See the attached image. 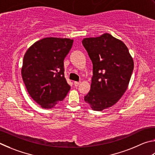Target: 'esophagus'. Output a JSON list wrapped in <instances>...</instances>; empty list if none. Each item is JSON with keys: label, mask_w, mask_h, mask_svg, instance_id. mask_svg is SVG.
Here are the masks:
<instances>
[{"label": "esophagus", "mask_w": 155, "mask_h": 155, "mask_svg": "<svg viewBox=\"0 0 155 155\" xmlns=\"http://www.w3.org/2000/svg\"><path fill=\"white\" fill-rule=\"evenodd\" d=\"M80 84V82H74L75 86H78Z\"/></svg>", "instance_id": "esophagus-1"}]
</instances>
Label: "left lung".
Masks as SVG:
<instances>
[{"instance_id":"8db88e82","label":"left lung","mask_w":155,"mask_h":155,"mask_svg":"<svg viewBox=\"0 0 155 155\" xmlns=\"http://www.w3.org/2000/svg\"><path fill=\"white\" fill-rule=\"evenodd\" d=\"M84 47L93 62L91 91L84 101L94 111L118 102L128 87L134 63L126 45L110 34L85 38Z\"/></svg>"}]
</instances>
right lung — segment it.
<instances>
[{
	"label": "right lung",
	"instance_id": "right-lung-1",
	"mask_svg": "<svg viewBox=\"0 0 155 155\" xmlns=\"http://www.w3.org/2000/svg\"><path fill=\"white\" fill-rule=\"evenodd\" d=\"M73 42L67 38H44L24 54L21 67L24 84L30 96L43 108L54 107L70 90L64 78L63 61Z\"/></svg>",
	"mask_w": 155,
	"mask_h": 155
}]
</instances>
